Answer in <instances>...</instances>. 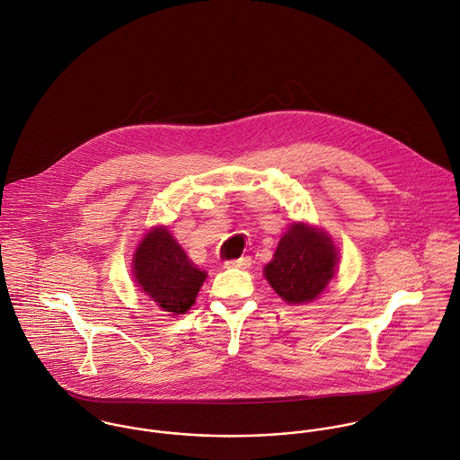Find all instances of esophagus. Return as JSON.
<instances>
[{
  "instance_id": "34e87169",
  "label": "esophagus",
  "mask_w": 460,
  "mask_h": 460,
  "mask_svg": "<svg viewBox=\"0 0 460 460\" xmlns=\"http://www.w3.org/2000/svg\"><path fill=\"white\" fill-rule=\"evenodd\" d=\"M251 257H240V259H233V261H227L226 262V268H240V270H245L251 266Z\"/></svg>"
}]
</instances>
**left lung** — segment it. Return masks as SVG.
Returning <instances> with one entry per match:
<instances>
[{
    "mask_svg": "<svg viewBox=\"0 0 460 460\" xmlns=\"http://www.w3.org/2000/svg\"><path fill=\"white\" fill-rule=\"evenodd\" d=\"M337 262L339 252L324 231L295 222L264 266V277L284 302L308 304L333 279Z\"/></svg>",
    "mask_w": 460,
    "mask_h": 460,
    "instance_id": "left-lung-1",
    "label": "left lung"
}]
</instances>
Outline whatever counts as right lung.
<instances>
[{
  "instance_id": "right-lung-1",
  "label": "right lung",
  "mask_w": 460,
  "mask_h": 460,
  "mask_svg": "<svg viewBox=\"0 0 460 460\" xmlns=\"http://www.w3.org/2000/svg\"><path fill=\"white\" fill-rule=\"evenodd\" d=\"M134 279L164 312L185 314L194 305L203 286L206 271H201L171 233L158 226L141 240L134 261Z\"/></svg>"
}]
</instances>
